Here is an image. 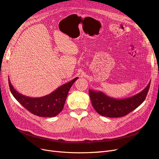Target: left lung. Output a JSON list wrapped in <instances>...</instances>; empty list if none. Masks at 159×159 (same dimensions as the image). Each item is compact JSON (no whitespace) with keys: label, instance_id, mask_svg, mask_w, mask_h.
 Masks as SVG:
<instances>
[{"label":"left lung","instance_id":"1","mask_svg":"<svg viewBox=\"0 0 159 159\" xmlns=\"http://www.w3.org/2000/svg\"><path fill=\"white\" fill-rule=\"evenodd\" d=\"M151 81L141 92L125 99L110 98L102 91L89 90L91 103L99 115L107 117H121L133 111L145 101Z\"/></svg>","mask_w":159,"mask_h":159}]
</instances>
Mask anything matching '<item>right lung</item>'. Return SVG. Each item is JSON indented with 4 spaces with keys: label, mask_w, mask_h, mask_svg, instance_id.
Wrapping results in <instances>:
<instances>
[{
    "label": "right lung",
    "mask_w": 159,
    "mask_h": 159,
    "mask_svg": "<svg viewBox=\"0 0 159 159\" xmlns=\"http://www.w3.org/2000/svg\"><path fill=\"white\" fill-rule=\"evenodd\" d=\"M78 78H75L70 82L61 85L49 95L37 98L26 97L17 92L9 79L8 84L14 98L28 111L39 117H52L56 116L63 109L68 91Z\"/></svg>",
    "instance_id": "1"
}]
</instances>
